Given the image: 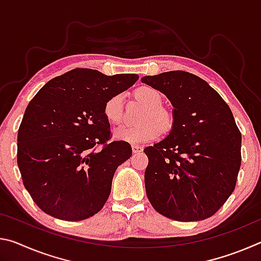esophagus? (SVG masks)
<instances>
[{"mask_svg":"<svg viewBox=\"0 0 261 261\" xmlns=\"http://www.w3.org/2000/svg\"><path fill=\"white\" fill-rule=\"evenodd\" d=\"M143 151V147L138 146V145H132V152L134 153H139Z\"/></svg>","mask_w":261,"mask_h":261,"instance_id":"34e87169","label":"esophagus"}]
</instances>
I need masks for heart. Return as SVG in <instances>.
I'll list each match as a JSON object with an SVG mask.
<instances>
[{
    "label": "heart",
    "instance_id": "obj_1",
    "mask_svg": "<svg viewBox=\"0 0 261 261\" xmlns=\"http://www.w3.org/2000/svg\"><path fill=\"white\" fill-rule=\"evenodd\" d=\"M136 96L147 106V110L140 118L143 122L136 126H122L115 130L114 137L125 143L140 145L158 139L162 130L168 131L173 126L174 117L169 110L161 107L162 96L156 88L144 85L136 90ZM103 115L110 124L120 125L123 121V94L117 93L106 100Z\"/></svg>",
    "mask_w": 261,
    "mask_h": 261
}]
</instances>
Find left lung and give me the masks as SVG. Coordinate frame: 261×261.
<instances>
[{"instance_id": "obj_1", "label": "left lung", "mask_w": 261, "mask_h": 261, "mask_svg": "<svg viewBox=\"0 0 261 261\" xmlns=\"http://www.w3.org/2000/svg\"><path fill=\"white\" fill-rule=\"evenodd\" d=\"M141 82L173 105L170 134L144 149L145 188L154 210L175 221L211 218L235 190L242 135L229 106L196 74L168 71Z\"/></svg>"}]
</instances>
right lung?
<instances>
[{
    "label": "right lung",
    "mask_w": 261,
    "mask_h": 261,
    "mask_svg": "<svg viewBox=\"0 0 261 261\" xmlns=\"http://www.w3.org/2000/svg\"><path fill=\"white\" fill-rule=\"evenodd\" d=\"M138 78L77 68L53 78L30 101L17 136V163L45 213L81 221L102 208L115 171L132 154L129 143H109L103 105Z\"/></svg>",
    "instance_id": "obj_1"
}]
</instances>
